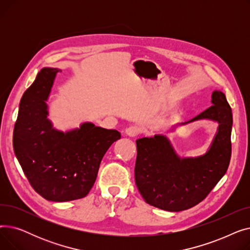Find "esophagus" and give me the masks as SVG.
<instances>
[{"instance_id":"esophagus-1","label":"esophagus","mask_w":250,"mask_h":250,"mask_svg":"<svg viewBox=\"0 0 250 250\" xmlns=\"http://www.w3.org/2000/svg\"><path fill=\"white\" fill-rule=\"evenodd\" d=\"M125 133L126 136L134 138V137H137L140 134V128L138 126H136V125H130V126L125 128Z\"/></svg>"}]
</instances>
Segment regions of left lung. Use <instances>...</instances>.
I'll use <instances>...</instances> for the list:
<instances>
[{"label": "left lung", "instance_id": "8db88e82", "mask_svg": "<svg viewBox=\"0 0 250 250\" xmlns=\"http://www.w3.org/2000/svg\"><path fill=\"white\" fill-rule=\"evenodd\" d=\"M200 120L217 122L219 126L207 153L194 158H180L162 135L136 141L135 180L149 205L169 212L185 211L205 200L225 175L231 158L233 118L223 92L214 91L212 106L180 125Z\"/></svg>", "mask_w": 250, "mask_h": 250}]
</instances>
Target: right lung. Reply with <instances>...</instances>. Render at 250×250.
Wrapping results in <instances>:
<instances>
[{
  "label": "right lung",
  "mask_w": 250,
  "mask_h": 250,
  "mask_svg": "<svg viewBox=\"0 0 250 250\" xmlns=\"http://www.w3.org/2000/svg\"><path fill=\"white\" fill-rule=\"evenodd\" d=\"M59 72L43 68L24 92L13 147L24 174L38 194L47 201L69 202L89 193L104 154L121 139V133L92 123L67 133L52 127L46 101Z\"/></svg>",
  "instance_id": "add662e5"
}]
</instances>
